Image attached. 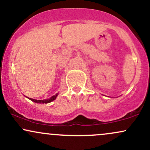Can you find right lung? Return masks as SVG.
<instances>
[{
    "mask_svg": "<svg viewBox=\"0 0 150 150\" xmlns=\"http://www.w3.org/2000/svg\"><path fill=\"white\" fill-rule=\"evenodd\" d=\"M58 96V94L57 93V94H55L54 96H52L51 98H48V99H46V100H34V99H32V98H29V100H31V101L34 102V103H40V104H47V103H51L52 101H53V100H54L56 99V98H57Z\"/></svg>",
    "mask_w": 150,
    "mask_h": 150,
    "instance_id": "right-lung-1",
    "label": "right lung"
}]
</instances>
